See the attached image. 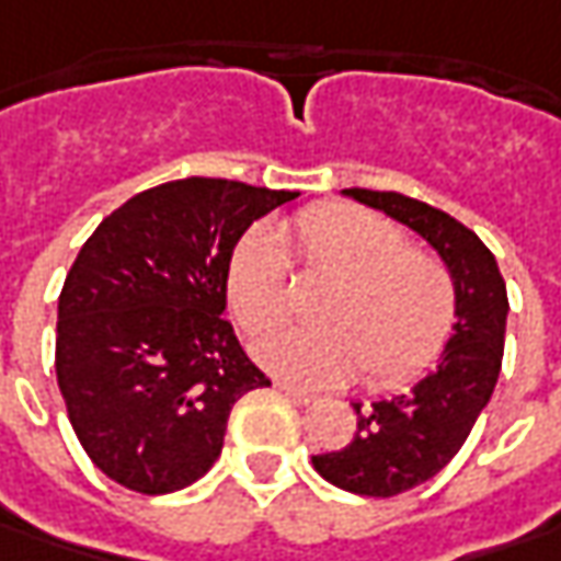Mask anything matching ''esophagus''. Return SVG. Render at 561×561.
I'll return each mask as SVG.
<instances>
[{"mask_svg":"<svg viewBox=\"0 0 561 561\" xmlns=\"http://www.w3.org/2000/svg\"><path fill=\"white\" fill-rule=\"evenodd\" d=\"M273 386L279 389L285 399H291V402H298V404H310L313 399H317L313 392H307V389H298V386H291V382H285V379H276Z\"/></svg>","mask_w":561,"mask_h":561,"instance_id":"esophagus-1","label":"esophagus"}]
</instances>
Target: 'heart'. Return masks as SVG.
Returning <instances> with one entry per match:
<instances>
[{
  "mask_svg": "<svg viewBox=\"0 0 561 561\" xmlns=\"http://www.w3.org/2000/svg\"><path fill=\"white\" fill-rule=\"evenodd\" d=\"M285 238L307 273L329 276L313 305L317 327L282 329L288 320V266L276 234L251 229L226 270L232 317L256 360L295 382L329 386L354 377L370 389L402 386L439 357L449 342L458 291L451 270L386 216L354 204L301 209Z\"/></svg>",
  "mask_w": 561,
  "mask_h": 561,
  "instance_id": "heart-1",
  "label": "heart"
}]
</instances>
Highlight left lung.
Returning a JSON list of instances; mask_svg holds the SVG:
<instances>
[{
  "instance_id": "left-lung-1",
  "label": "left lung",
  "mask_w": 561,
  "mask_h": 561,
  "mask_svg": "<svg viewBox=\"0 0 561 561\" xmlns=\"http://www.w3.org/2000/svg\"><path fill=\"white\" fill-rule=\"evenodd\" d=\"M345 194L424 234L446 260L458 291L455 335L439 367L396 399L352 402V443L313 455L317 474L332 486L389 500L439 474L471 436L500 379L508 295L496 256L449 213L396 191L348 187Z\"/></svg>"
}]
</instances>
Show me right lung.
I'll return each mask as SVG.
<instances>
[{
    "label": "right lung",
    "mask_w": 561,
    "mask_h": 561,
    "mask_svg": "<svg viewBox=\"0 0 561 561\" xmlns=\"http://www.w3.org/2000/svg\"><path fill=\"white\" fill-rule=\"evenodd\" d=\"M298 191L182 179L110 213L59 295L56 377L90 461L125 490H184L222 451L232 404L270 386L238 345L226 270L248 226Z\"/></svg>",
    "instance_id": "obj_1"
}]
</instances>
